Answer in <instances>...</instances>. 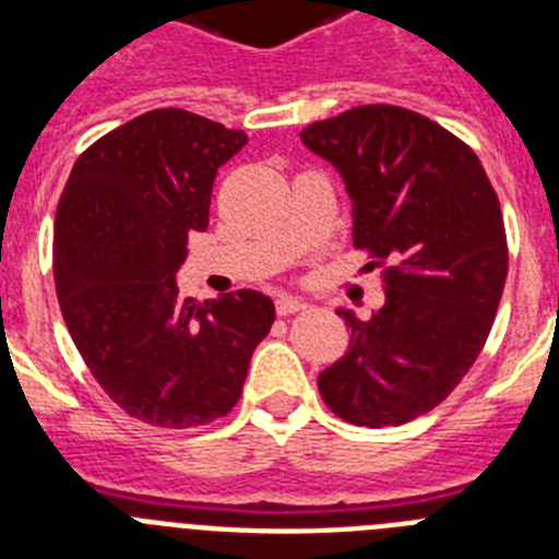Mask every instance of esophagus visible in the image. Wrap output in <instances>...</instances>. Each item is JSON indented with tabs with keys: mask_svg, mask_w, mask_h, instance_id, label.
I'll list each match as a JSON object with an SVG mask.
<instances>
[{
	"mask_svg": "<svg viewBox=\"0 0 559 559\" xmlns=\"http://www.w3.org/2000/svg\"><path fill=\"white\" fill-rule=\"evenodd\" d=\"M308 305L302 302V299H296V296H280L276 299V313L280 316H290V313H299V310H305Z\"/></svg>",
	"mask_w": 559,
	"mask_h": 559,
	"instance_id": "1",
	"label": "esophagus"
}]
</instances>
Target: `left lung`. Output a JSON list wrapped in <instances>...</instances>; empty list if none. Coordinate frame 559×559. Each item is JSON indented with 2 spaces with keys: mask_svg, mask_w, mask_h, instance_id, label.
I'll use <instances>...</instances> for the list:
<instances>
[{
  "mask_svg": "<svg viewBox=\"0 0 559 559\" xmlns=\"http://www.w3.org/2000/svg\"><path fill=\"white\" fill-rule=\"evenodd\" d=\"M353 199V243L383 269L369 322L341 308L349 349L319 392L353 426L412 423L467 374L490 335L510 251L501 204L471 145L400 106H358L305 128Z\"/></svg>",
  "mask_w": 559,
  "mask_h": 559,
  "instance_id": "8db88e82",
  "label": "left lung"
}]
</instances>
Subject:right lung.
I'll return each instance as SVG.
<instances>
[{"label": "right lung", "instance_id": "right-lung-1", "mask_svg": "<svg viewBox=\"0 0 559 559\" xmlns=\"http://www.w3.org/2000/svg\"><path fill=\"white\" fill-rule=\"evenodd\" d=\"M243 145V131L156 108L86 147L58 201L63 322L103 392L147 426L226 417L274 324V302L257 290L195 302L176 285L187 237L210 224L218 167Z\"/></svg>", "mask_w": 559, "mask_h": 559}]
</instances>
